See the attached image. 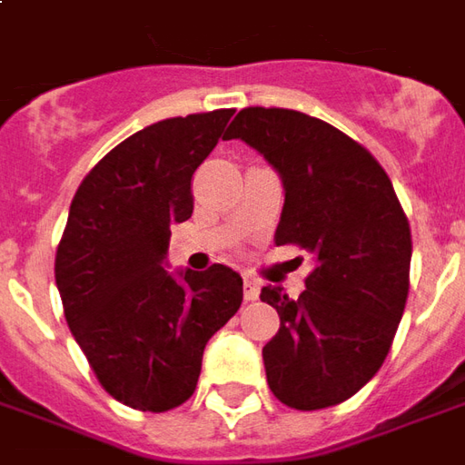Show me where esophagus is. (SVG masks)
<instances>
[{"instance_id":"34e87169","label":"esophagus","mask_w":465,"mask_h":465,"mask_svg":"<svg viewBox=\"0 0 465 465\" xmlns=\"http://www.w3.org/2000/svg\"><path fill=\"white\" fill-rule=\"evenodd\" d=\"M259 297V282L252 277H246L243 279V300H256Z\"/></svg>"}]
</instances>
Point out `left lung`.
<instances>
[{
	"mask_svg": "<svg viewBox=\"0 0 465 465\" xmlns=\"http://www.w3.org/2000/svg\"><path fill=\"white\" fill-rule=\"evenodd\" d=\"M264 155L284 186L274 242L314 259L300 300L262 289L279 332L262 350L274 398L320 411L352 398L391 352L411 289V223L382 165L330 123L243 108L226 141Z\"/></svg>",
	"mask_w": 465,
	"mask_h": 465,
	"instance_id": "1",
	"label": "left lung"
}]
</instances>
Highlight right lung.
<instances>
[{"instance_id":"obj_1","label":"right lung","mask_w":465,"mask_h":465,"mask_svg":"<svg viewBox=\"0 0 465 465\" xmlns=\"http://www.w3.org/2000/svg\"><path fill=\"white\" fill-rule=\"evenodd\" d=\"M233 110L153 123L83 178L54 256L64 320L105 391L165 413L186 402L203 347L242 307V277L223 264L168 274L171 226L191 219V178Z\"/></svg>"}]
</instances>
